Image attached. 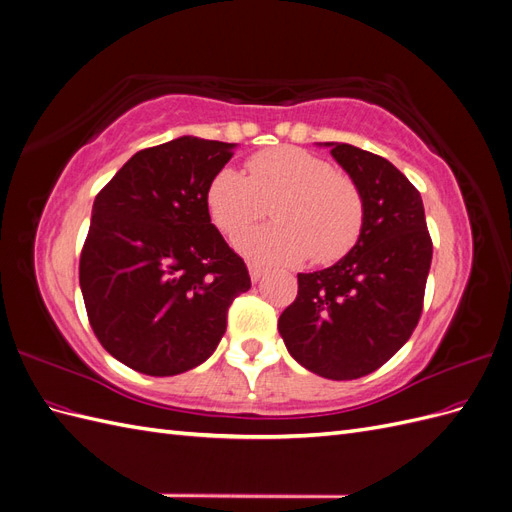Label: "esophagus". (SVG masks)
Masks as SVG:
<instances>
[{"label": "esophagus", "mask_w": 512, "mask_h": 512, "mask_svg": "<svg viewBox=\"0 0 512 512\" xmlns=\"http://www.w3.org/2000/svg\"><path fill=\"white\" fill-rule=\"evenodd\" d=\"M267 273V269L265 267H260V265H256V262H252L250 265V277H252V282H258L262 275Z\"/></svg>", "instance_id": "obj_1"}]
</instances>
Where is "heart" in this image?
<instances>
[{
    "label": "heart",
    "instance_id": "b5f03b06",
    "mask_svg": "<svg viewBox=\"0 0 512 512\" xmlns=\"http://www.w3.org/2000/svg\"><path fill=\"white\" fill-rule=\"evenodd\" d=\"M271 213L277 222L247 230L237 247L275 265L342 260L359 241L365 203L359 185L301 147H273L247 160V175L222 168L209 183L207 209L224 235L235 237Z\"/></svg>",
    "mask_w": 512,
    "mask_h": 512
}]
</instances>
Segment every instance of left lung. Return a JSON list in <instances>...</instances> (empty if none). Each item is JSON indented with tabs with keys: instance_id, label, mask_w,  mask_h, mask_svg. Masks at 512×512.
<instances>
[{
	"instance_id": "8db88e82",
	"label": "left lung",
	"mask_w": 512,
	"mask_h": 512,
	"mask_svg": "<svg viewBox=\"0 0 512 512\" xmlns=\"http://www.w3.org/2000/svg\"><path fill=\"white\" fill-rule=\"evenodd\" d=\"M359 185L365 224L333 267L299 273V292L277 329L292 359L329 380H354L404 346L423 312L433 245L423 198L376 153L324 143Z\"/></svg>"
}]
</instances>
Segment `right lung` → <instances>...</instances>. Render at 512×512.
Listing matches in <instances>:
<instances>
[{
    "mask_svg": "<svg viewBox=\"0 0 512 512\" xmlns=\"http://www.w3.org/2000/svg\"><path fill=\"white\" fill-rule=\"evenodd\" d=\"M235 147L179 136L143 149L94 200L79 282L98 342L134 371L175 376L205 363L230 303L252 286L207 209Z\"/></svg>",
    "mask_w": 512,
    "mask_h": 512,
    "instance_id": "right-lung-1",
    "label": "right lung"
}]
</instances>
